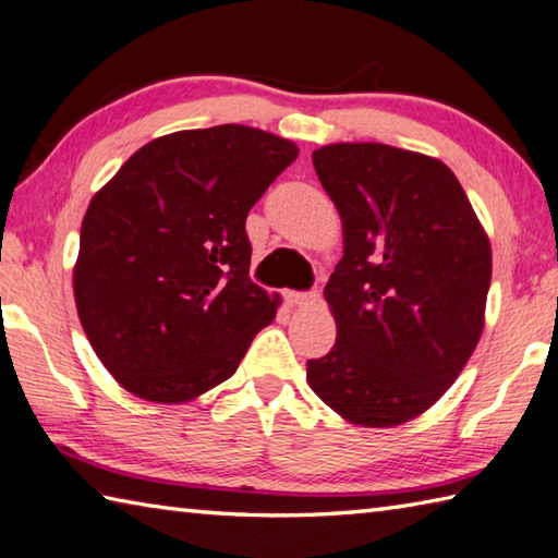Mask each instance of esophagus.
<instances>
[{
    "mask_svg": "<svg viewBox=\"0 0 558 558\" xmlns=\"http://www.w3.org/2000/svg\"><path fill=\"white\" fill-rule=\"evenodd\" d=\"M317 292H295V290H288L286 292V300L290 307H305L312 305V302H317Z\"/></svg>",
    "mask_w": 558,
    "mask_h": 558,
    "instance_id": "1",
    "label": "esophagus"
}]
</instances>
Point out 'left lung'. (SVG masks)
I'll return each mask as SVG.
<instances>
[{
	"label": "left lung",
	"mask_w": 558,
	"mask_h": 558,
	"mask_svg": "<svg viewBox=\"0 0 558 558\" xmlns=\"http://www.w3.org/2000/svg\"><path fill=\"white\" fill-rule=\"evenodd\" d=\"M312 163L343 256L324 288L337 343L307 361V383L351 424L398 427L451 388L481 339L490 241L439 158L331 144Z\"/></svg>",
	"instance_id": "left-lung-1"
}]
</instances>
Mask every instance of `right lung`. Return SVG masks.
Wrapping results in <instances>:
<instances>
[{
    "label": "right lung",
    "instance_id": "obj_1",
    "mask_svg": "<svg viewBox=\"0 0 558 558\" xmlns=\"http://www.w3.org/2000/svg\"><path fill=\"white\" fill-rule=\"evenodd\" d=\"M300 148L221 124L141 146L97 192L80 229V324L114 380L178 404L231 378L278 295L248 278L246 217Z\"/></svg>",
    "mask_w": 558,
    "mask_h": 558
}]
</instances>
